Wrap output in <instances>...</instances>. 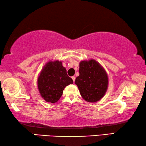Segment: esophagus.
<instances>
[{"label":"esophagus","mask_w":146,"mask_h":146,"mask_svg":"<svg viewBox=\"0 0 146 146\" xmlns=\"http://www.w3.org/2000/svg\"><path fill=\"white\" fill-rule=\"evenodd\" d=\"M71 78L73 79V82H75V76H72V77H71Z\"/></svg>","instance_id":"esophagus-1"}]
</instances>
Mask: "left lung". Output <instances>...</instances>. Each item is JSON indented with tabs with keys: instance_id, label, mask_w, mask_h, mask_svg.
Listing matches in <instances>:
<instances>
[{
	"instance_id": "left-lung-1",
	"label": "left lung",
	"mask_w": 146,
	"mask_h": 146,
	"mask_svg": "<svg viewBox=\"0 0 146 146\" xmlns=\"http://www.w3.org/2000/svg\"><path fill=\"white\" fill-rule=\"evenodd\" d=\"M79 75L75 83L86 102L94 103L104 96L108 78L105 69L94 59L83 60L79 64Z\"/></svg>"
}]
</instances>
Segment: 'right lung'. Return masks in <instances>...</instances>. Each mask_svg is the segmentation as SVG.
Wrapping results in <instances>:
<instances>
[{"label":"right lung","mask_w":146,"mask_h":146,"mask_svg":"<svg viewBox=\"0 0 146 146\" xmlns=\"http://www.w3.org/2000/svg\"><path fill=\"white\" fill-rule=\"evenodd\" d=\"M73 83L62 62L58 60L48 62L38 78V87L41 97L46 102L51 103L57 102L62 95L65 87Z\"/></svg>","instance_id":"right-lung-1"}]
</instances>
